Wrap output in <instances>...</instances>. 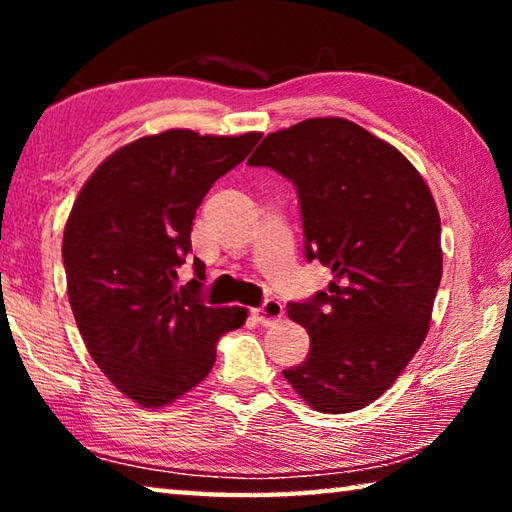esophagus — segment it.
<instances>
[{"instance_id": "1", "label": "esophagus", "mask_w": 512, "mask_h": 512, "mask_svg": "<svg viewBox=\"0 0 512 512\" xmlns=\"http://www.w3.org/2000/svg\"><path fill=\"white\" fill-rule=\"evenodd\" d=\"M253 316H255L257 323L273 325L284 316V307H282V302H277V300H266L262 307H257L253 311Z\"/></svg>"}]
</instances>
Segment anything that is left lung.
Wrapping results in <instances>:
<instances>
[{
    "mask_svg": "<svg viewBox=\"0 0 512 512\" xmlns=\"http://www.w3.org/2000/svg\"><path fill=\"white\" fill-rule=\"evenodd\" d=\"M248 164L296 185L305 255L332 268L327 291L289 302L311 348L282 375L314 411H359L391 388L429 332L443 277L438 207L395 146L341 117L266 135Z\"/></svg>",
    "mask_w": 512,
    "mask_h": 512,
    "instance_id": "8db88e82",
    "label": "left lung"
}]
</instances>
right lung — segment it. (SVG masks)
<instances>
[{
  "mask_svg": "<svg viewBox=\"0 0 512 512\" xmlns=\"http://www.w3.org/2000/svg\"><path fill=\"white\" fill-rule=\"evenodd\" d=\"M173 128L108 155L76 196L63 235L67 296L85 348L121 393L167 406L212 370L244 307H207L205 264L178 287L198 205L259 142Z\"/></svg>",
  "mask_w": 512,
  "mask_h": 512,
  "instance_id": "obj_1",
  "label": "right lung"
}]
</instances>
